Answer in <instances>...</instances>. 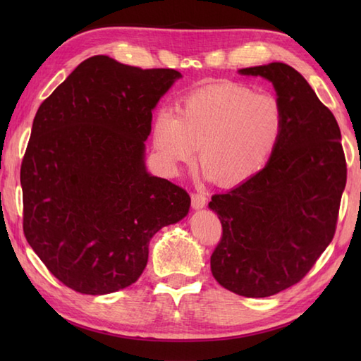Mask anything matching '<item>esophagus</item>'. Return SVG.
I'll return each mask as SVG.
<instances>
[{"label": "esophagus", "instance_id": "obj_1", "mask_svg": "<svg viewBox=\"0 0 361 361\" xmlns=\"http://www.w3.org/2000/svg\"><path fill=\"white\" fill-rule=\"evenodd\" d=\"M190 203H192L194 209H202L206 204V197L203 194H192L190 195Z\"/></svg>", "mask_w": 361, "mask_h": 361}]
</instances>
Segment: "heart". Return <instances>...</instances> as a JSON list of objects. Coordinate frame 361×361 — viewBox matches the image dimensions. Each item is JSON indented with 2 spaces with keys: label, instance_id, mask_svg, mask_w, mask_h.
I'll use <instances>...</instances> for the list:
<instances>
[{
  "label": "heart",
  "instance_id": "1",
  "mask_svg": "<svg viewBox=\"0 0 361 361\" xmlns=\"http://www.w3.org/2000/svg\"><path fill=\"white\" fill-rule=\"evenodd\" d=\"M283 109L267 91L220 82L195 90L180 101L176 113L161 110L152 126V141L171 172L203 164L206 178L233 188L267 166L283 130Z\"/></svg>",
  "mask_w": 361,
  "mask_h": 361
}]
</instances>
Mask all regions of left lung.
I'll return each mask as SVG.
<instances>
[{
  "mask_svg": "<svg viewBox=\"0 0 361 361\" xmlns=\"http://www.w3.org/2000/svg\"><path fill=\"white\" fill-rule=\"evenodd\" d=\"M239 74L273 83L286 122L262 171L212 195L224 234L211 271L235 295L265 298L301 281L332 242L348 169L335 116L295 68L273 62Z\"/></svg>",
  "mask_w": 361,
  "mask_h": 361,
  "instance_id": "1",
  "label": "left lung"
}]
</instances>
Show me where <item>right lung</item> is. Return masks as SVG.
Segmentation results:
<instances>
[{
	"mask_svg": "<svg viewBox=\"0 0 361 361\" xmlns=\"http://www.w3.org/2000/svg\"><path fill=\"white\" fill-rule=\"evenodd\" d=\"M181 74L109 56L75 68L38 109L21 163L23 231L46 268L83 295L132 286L185 189L145 169L152 111Z\"/></svg>",
	"mask_w": 361,
	"mask_h": 361,
	"instance_id": "obj_1",
	"label": "right lung"
}]
</instances>
